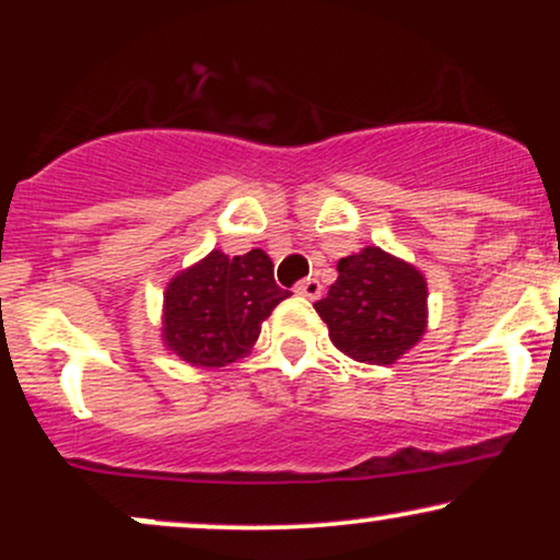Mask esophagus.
<instances>
[{
	"label": "esophagus",
	"instance_id": "esophagus-1",
	"mask_svg": "<svg viewBox=\"0 0 560 560\" xmlns=\"http://www.w3.org/2000/svg\"><path fill=\"white\" fill-rule=\"evenodd\" d=\"M320 281L318 279H302L300 284H298V294H302V298H311V300H316L318 294H320Z\"/></svg>",
	"mask_w": 560,
	"mask_h": 560
}]
</instances>
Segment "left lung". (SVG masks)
Segmentation results:
<instances>
[{"mask_svg":"<svg viewBox=\"0 0 560 560\" xmlns=\"http://www.w3.org/2000/svg\"><path fill=\"white\" fill-rule=\"evenodd\" d=\"M337 271L329 294L316 302L334 347L361 363H395L427 329L423 276L378 247L347 255Z\"/></svg>","mask_w":560,"mask_h":560,"instance_id":"1","label":"left lung"}]
</instances>
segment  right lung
<instances>
[{
  "label": "right lung",
  "mask_w": 560,
  "mask_h": 560,
  "mask_svg": "<svg viewBox=\"0 0 560 560\" xmlns=\"http://www.w3.org/2000/svg\"><path fill=\"white\" fill-rule=\"evenodd\" d=\"M289 294L276 284L273 262L262 249L236 258L215 249L168 284L165 342L191 365L234 363L247 355L262 320Z\"/></svg>",
  "instance_id": "obj_1"
}]
</instances>
